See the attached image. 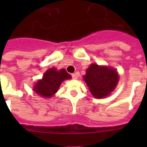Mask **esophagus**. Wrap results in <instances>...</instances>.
<instances>
[{"label":"esophagus","mask_w":147,"mask_h":147,"mask_svg":"<svg viewBox=\"0 0 147 147\" xmlns=\"http://www.w3.org/2000/svg\"><path fill=\"white\" fill-rule=\"evenodd\" d=\"M71 76H72V78H73V79H74V80H76V79H77V78H78L77 74H73L71 75Z\"/></svg>","instance_id":"esophagus-1"}]
</instances>
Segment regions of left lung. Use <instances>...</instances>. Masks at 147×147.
Returning <instances> with one entry per match:
<instances>
[{"label":"left lung","mask_w":147,"mask_h":147,"mask_svg":"<svg viewBox=\"0 0 147 147\" xmlns=\"http://www.w3.org/2000/svg\"><path fill=\"white\" fill-rule=\"evenodd\" d=\"M83 78L92 95L98 98L107 97L113 91L119 80L116 70L97 64L90 65Z\"/></svg>","instance_id":"obj_1"}]
</instances>
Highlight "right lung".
<instances>
[{
  "mask_svg": "<svg viewBox=\"0 0 147 147\" xmlns=\"http://www.w3.org/2000/svg\"><path fill=\"white\" fill-rule=\"evenodd\" d=\"M71 76L65 69L57 71L53 67L44 74L42 80L37 82L34 86V91L45 98H51L57 92L61 83L71 79Z\"/></svg>",
  "mask_w": 147,
  "mask_h": 147,
  "instance_id": "1",
  "label": "right lung"
}]
</instances>
